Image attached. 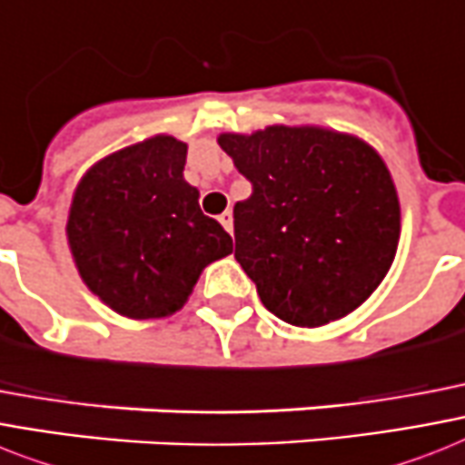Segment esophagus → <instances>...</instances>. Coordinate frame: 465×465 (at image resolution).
Masks as SVG:
<instances>
[{
  "mask_svg": "<svg viewBox=\"0 0 465 465\" xmlns=\"http://www.w3.org/2000/svg\"><path fill=\"white\" fill-rule=\"evenodd\" d=\"M220 224L224 226L226 232L233 233V217H232V213H229V210H226V213H222V214H220Z\"/></svg>",
  "mask_w": 465,
  "mask_h": 465,
  "instance_id": "obj_1",
  "label": "esophagus"
}]
</instances>
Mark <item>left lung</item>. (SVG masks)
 Returning <instances> with one entry per match:
<instances>
[{"mask_svg": "<svg viewBox=\"0 0 465 465\" xmlns=\"http://www.w3.org/2000/svg\"><path fill=\"white\" fill-rule=\"evenodd\" d=\"M217 143L252 186L233 205V258L262 305L296 327L356 311L390 272L401 233L382 157L320 126H267Z\"/></svg>", "mask_w": 465, "mask_h": 465, "instance_id": "obj_1", "label": "left lung"}]
</instances>
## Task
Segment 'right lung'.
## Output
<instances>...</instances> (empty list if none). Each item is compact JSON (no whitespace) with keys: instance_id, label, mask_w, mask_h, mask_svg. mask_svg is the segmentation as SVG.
Instances as JSON below:
<instances>
[{"instance_id":"1","label":"right lung","mask_w":465,"mask_h":465,"mask_svg":"<svg viewBox=\"0 0 465 465\" xmlns=\"http://www.w3.org/2000/svg\"><path fill=\"white\" fill-rule=\"evenodd\" d=\"M186 153V143L154 135L93 164L75 188L71 255L90 292L124 318L173 315L200 272L233 248L183 179Z\"/></svg>"}]
</instances>
